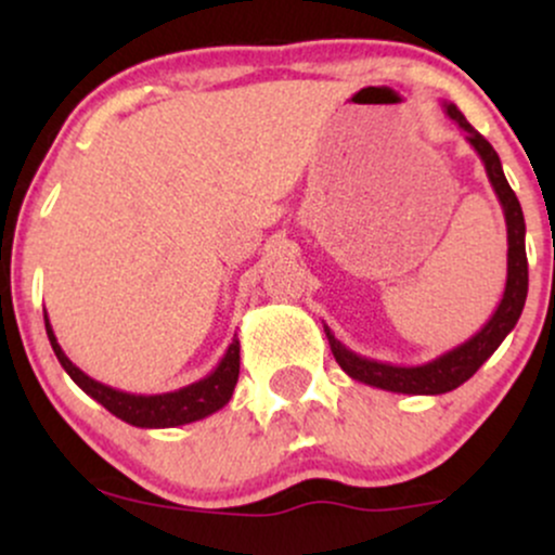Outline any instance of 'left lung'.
Here are the masks:
<instances>
[{
	"label": "left lung",
	"instance_id": "1",
	"mask_svg": "<svg viewBox=\"0 0 555 555\" xmlns=\"http://www.w3.org/2000/svg\"><path fill=\"white\" fill-rule=\"evenodd\" d=\"M446 114L462 127L467 143L477 151V156L486 164V175L490 184H493L495 195L503 208V219H506V286H503V297L495 308V313L490 315V321L477 331L475 336H469L467 341L460 347L449 349V352L438 354L436 360L423 362V365H391V362H380L362 358V354L352 352L349 347L336 339L331 334V328L323 323L326 331L331 352H334L336 362L341 365V371L349 378L360 380V384L384 388V391L393 393H425V397H436V393L454 391L456 386H462L464 380H469L480 371V365L486 362L495 349L501 347V341L512 334V328L517 326L521 308H525L527 299V253H525V216H521V206L514 195V190L508 188L506 177H503L501 158L493 151V145L488 143L473 125L464 119V114L456 109L454 104H443Z\"/></svg>",
	"mask_w": 555,
	"mask_h": 555
}]
</instances>
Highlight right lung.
I'll return each mask as SVG.
<instances>
[{
	"label": "right lung",
	"instance_id": "obj_1",
	"mask_svg": "<svg viewBox=\"0 0 555 555\" xmlns=\"http://www.w3.org/2000/svg\"><path fill=\"white\" fill-rule=\"evenodd\" d=\"M47 323V336L52 341V349L60 360V365L65 367L69 378L78 384L88 397L99 401L101 406L112 412L114 417L125 420V423L135 425V428H177V425L195 423L214 412H219L221 406L232 399L234 386L240 378V339H232L227 347L224 358L219 365L214 367L206 378L195 380V384L177 388V391L167 393H127L119 388H112L106 384H99L91 375H86L78 365H73V360L62 352L60 341H56L49 315H43Z\"/></svg>",
	"mask_w": 555,
	"mask_h": 555
}]
</instances>
